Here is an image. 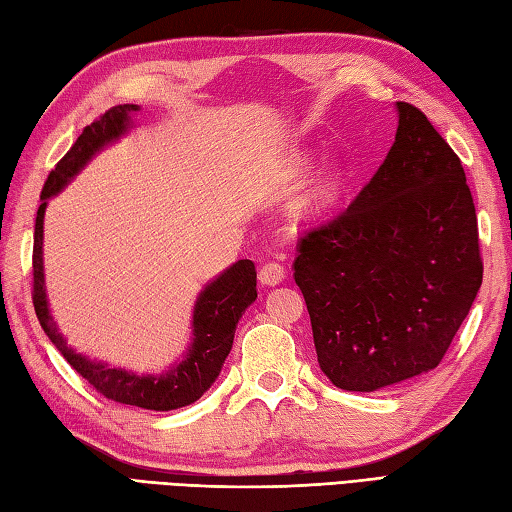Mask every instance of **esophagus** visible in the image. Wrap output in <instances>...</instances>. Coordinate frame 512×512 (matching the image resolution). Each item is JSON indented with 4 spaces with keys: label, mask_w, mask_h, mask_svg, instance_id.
I'll list each match as a JSON object with an SVG mask.
<instances>
[{
    "label": "esophagus",
    "mask_w": 512,
    "mask_h": 512,
    "mask_svg": "<svg viewBox=\"0 0 512 512\" xmlns=\"http://www.w3.org/2000/svg\"><path fill=\"white\" fill-rule=\"evenodd\" d=\"M284 277H286V268L279 262H268L259 268V281H262L264 286H279L281 281H284Z\"/></svg>",
    "instance_id": "34e87169"
}]
</instances>
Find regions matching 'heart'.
Instances as JSON below:
<instances>
[{
	"mask_svg": "<svg viewBox=\"0 0 512 512\" xmlns=\"http://www.w3.org/2000/svg\"><path fill=\"white\" fill-rule=\"evenodd\" d=\"M341 189V173L336 167H325L317 173L308 189L299 195V200L295 204V211L303 220L308 217H317L323 211H328L334 204L336 195H339Z\"/></svg>",
	"mask_w": 512,
	"mask_h": 512,
	"instance_id": "heart-1",
	"label": "heart"
}]
</instances>
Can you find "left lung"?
Listing matches in <instances>:
<instances>
[{
  "instance_id": "obj_1",
  "label": "left lung",
  "mask_w": 512,
  "mask_h": 512,
  "mask_svg": "<svg viewBox=\"0 0 512 512\" xmlns=\"http://www.w3.org/2000/svg\"><path fill=\"white\" fill-rule=\"evenodd\" d=\"M396 112L383 165L347 211L301 237L295 259L321 372L345 391L438 367L482 286L462 162L418 107Z\"/></svg>"
}]
</instances>
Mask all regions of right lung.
I'll use <instances>...</instances> for the list:
<instances>
[{
    "label": "right lung",
    "instance_id": "add662e5",
    "mask_svg": "<svg viewBox=\"0 0 512 512\" xmlns=\"http://www.w3.org/2000/svg\"><path fill=\"white\" fill-rule=\"evenodd\" d=\"M136 112H140L138 105H118L107 110L99 121L83 129V134L76 138L68 154L50 171L46 184H43L41 206L35 222L32 303H35L37 319L52 345L99 394L123 402V405L151 411H171L191 405L220 376L226 356L233 347L237 323L250 303L257 299L255 264L250 259H239L200 290L193 308V336L187 354L180 363L156 376L110 367L107 363L92 361V358L72 350L50 314L46 275H43V215H46L48 200L68 187L74 176H79V171L101 149L125 136L132 127V114Z\"/></svg>",
    "mask_w": 512,
    "mask_h": 512
}]
</instances>
